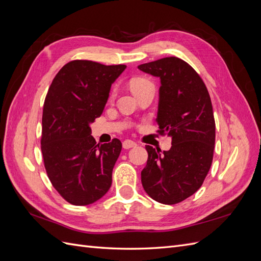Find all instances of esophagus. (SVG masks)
Masks as SVG:
<instances>
[{
	"label": "esophagus",
	"mask_w": 261,
	"mask_h": 261,
	"mask_svg": "<svg viewBox=\"0 0 261 261\" xmlns=\"http://www.w3.org/2000/svg\"><path fill=\"white\" fill-rule=\"evenodd\" d=\"M133 147H136L135 141L129 140V139H126V140L123 141V148L124 149H129V148H133Z\"/></svg>",
	"instance_id": "1"
}]
</instances>
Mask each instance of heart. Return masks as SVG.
Instances as JSON below:
<instances>
[{
	"label": "heart",
	"instance_id": "1",
	"mask_svg": "<svg viewBox=\"0 0 261 261\" xmlns=\"http://www.w3.org/2000/svg\"><path fill=\"white\" fill-rule=\"evenodd\" d=\"M130 88L133 90L134 93H136L137 91H139L141 88H144L145 86L151 84L148 80H146V78H143V77H137V78H133V80L130 81ZM114 97V91L111 92V94H110V98H113Z\"/></svg>",
	"mask_w": 261,
	"mask_h": 261
}]
</instances>
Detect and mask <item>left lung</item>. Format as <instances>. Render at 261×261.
<instances>
[{"label": "left lung", "instance_id": "8db88e82", "mask_svg": "<svg viewBox=\"0 0 261 261\" xmlns=\"http://www.w3.org/2000/svg\"><path fill=\"white\" fill-rule=\"evenodd\" d=\"M138 68L160 78L158 133L172 138L168 151L146 146L141 184L155 201L178 203L198 191L211 167L216 141L211 99L201 77L178 58H163Z\"/></svg>", "mask_w": 261, "mask_h": 261}]
</instances>
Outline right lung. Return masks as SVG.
<instances>
[{
	"label": "right lung",
	"instance_id": "add662e5",
	"mask_svg": "<svg viewBox=\"0 0 261 261\" xmlns=\"http://www.w3.org/2000/svg\"><path fill=\"white\" fill-rule=\"evenodd\" d=\"M126 65L88 60L63 66L46 93L42 113L41 151L46 174L67 202L86 206L103 197L122 143L99 145L90 123L103 112L111 85Z\"/></svg>",
	"mask_w": 261,
	"mask_h": 261
}]
</instances>
